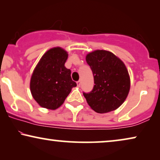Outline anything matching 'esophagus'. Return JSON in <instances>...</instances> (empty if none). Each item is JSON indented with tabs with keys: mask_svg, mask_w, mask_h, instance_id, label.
<instances>
[{
	"mask_svg": "<svg viewBox=\"0 0 160 160\" xmlns=\"http://www.w3.org/2000/svg\"><path fill=\"white\" fill-rule=\"evenodd\" d=\"M76 84H77V86L79 87L80 86H81V84H82V82H81V81L80 80H78L77 82H76Z\"/></svg>",
	"mask_w": 160,
	"mask_h": 160,
	"instance_id": "1",
	"label": "esophagus"
}]
</instances>
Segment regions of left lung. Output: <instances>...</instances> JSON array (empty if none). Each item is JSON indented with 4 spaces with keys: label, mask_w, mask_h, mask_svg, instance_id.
I'll return each mask as SVG.
<instances>
[{
    "label": "left lung",
    "mask_w": 160,
    "mask_h": 160,
    "mask_svg": "<svg viewBox=\"0 0 160 160\" xmlns=\"http://www.w3.org/2000/svg\"><path fill=\"white\" fill-rule=\"evenodd\" d=\"M86 61L92 71L95 83L92 90L83 92L87 103L97 113L116 110L130 91V76L125 65L113 53L105 50L88 54Z\"/></svg>",
    "instance_id": "8db88e82"
}]
</instances>
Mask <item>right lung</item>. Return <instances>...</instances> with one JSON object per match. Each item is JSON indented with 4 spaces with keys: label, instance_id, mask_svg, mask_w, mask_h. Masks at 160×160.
I'll return each mask as SVG.
<instances>
[{
    "label": "right lung",
    "instance_id": "right-lung-1",
    "mask_svg": "<svg viewBox=\"0 0 160 160\" xmlns=\"http://www.w3.org/2000/svg\"><path fill=\"white\" fill-rule=\"evenodd\" d=\"M68 54L64 49L55 47L43 54L32 73L30 91L41 107L56 109L64 102L76 87L72 80L70 69L65 66Z\"/></svg>",
    "mask_w": 160,
    "mask_h": 160
}]
</instances>
